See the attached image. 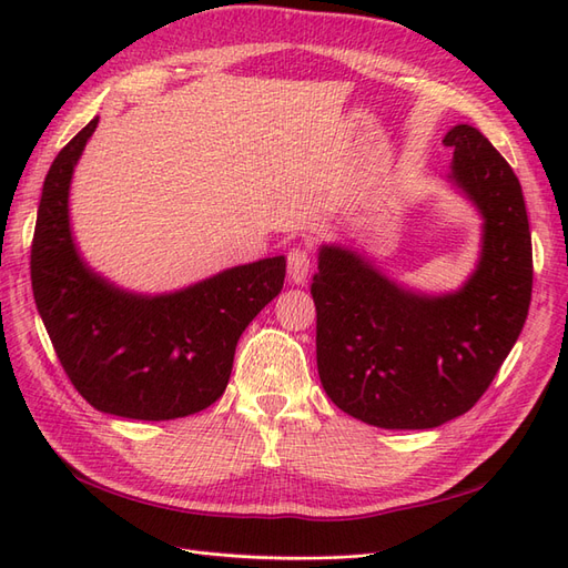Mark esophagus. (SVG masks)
Wrapping results in <instances>:
<instances>
[{
  "label": "esophagus",
  "mask_w": 568,
  "mask_h": 568,
  "mask_svg": "<svg viewBox=\"0 0 568 568\" xmlns=\"http://www.w3.org/2000/svg\"><path fill=\"white\" fill-rule=\"evenodd\" d=\"M311 274V253L303 246H294L288 251V280L291 284L303 286Z\"/></svg>",
  "instance_id": "1"
}]
</instances>
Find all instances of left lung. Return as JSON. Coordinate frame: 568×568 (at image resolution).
<instances>
[{"label": "left lung", "instance_id": "obj_1", "mask_svg": "<svg viewBox=\"0 0 568 568\" xmlns=\"http://www.w3.org/2000/svg\"><path fill=\"white\" fill-rule=\"evenodd\" d=\"M445 180L480 215L478 261L462 286L412 288L365 253L322 244L313 301L322 388L379 428H436L469 412L517 343L530 305L532 253L521 184L471 125Z\"/></svg>", "mask_w": 568, "mask_h": 568}]
</instances>
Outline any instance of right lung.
Listing matches in <instances>:
<instances>
[{
  "label": "right lung",
  "instance_id": "add662e5",
  "mask_svg": "<svg viewBox=\"0 0 568 568\" xmlns=\"http://www.w3.org/2000/svg\"><path fill=\"white\" fill-rule=\"evenodd\" d=\"M90 120L44 178L30 280L38 313L78 393L106 415L168 422L196 415L227 388L239 336L280 296L286 257L227 267L189 286L140 294L97 272L71 225L75 165Z\"/></svg>",
  "mask_w": 568,
  "mask_h": 568
}]
</instances>
